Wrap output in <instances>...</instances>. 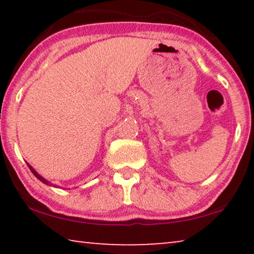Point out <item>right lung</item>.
<instances>
[{
	"instance_id": "right-lung-1",
	"label": "right lung",
	"mask_w": 254,
	"mask_h": 254,
	"mask_svg": "<svg viewBox=\"0 0 254 254\" xmlns=\"http://www.w3.org/2000/svg\"><path fill=\"white\" fill-rule=\"evenodd\" d=\"M27 165H28V167H29V168H30V170H31V171H32V174H33L34 176H36V177H37L38 179H39V180H40V182H42V183H44V184H46V185H49V186H54V184H51L50 182H48V180H47V179H45L44 177H41V176H40L39 174H38V173H37V171H36V170H34V169L32 168V167L29 165V163H28V162H27ZM54 187H56V186H54Z\"/></svg>"
}]
</instances>
